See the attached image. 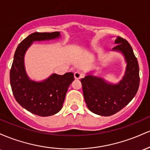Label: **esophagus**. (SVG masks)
<instances>
[{
	"label": "esophagus",
	"instance_id": "1",
	"mask_svg": "<svg viewBox=\"0 0 150 150\" xmlns=\"http://www.w3.org/2000/svg\"><path fill=\"white\" fill-rule=\"evenodd\" d=\"M82 77H83V74L80 73V72L77 71L74 73V77H75V80H79V79L82 78Z\"/></svg>",
	"mask_w": 150,
	"mask_h": 150
}]
</instances>
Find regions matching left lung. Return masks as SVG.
Wrapping results in <instances>:
<instances>
[{
    "label": "left lung",
    "mask_w": 150,
    "mask_h": 150,
    "mask_svg": "<svg viewBox=\"0 0 150 150\" xmlns=\"http://www.w3.org/2000/svg\"><path fill=\"white\" fill-rule=\"evenodd\" d=\"M115 44L117 45L112 51L122 53L126 63L122 80L117 84L110 83L90 73L81 79L86 104L92 113L99 116H109L120 111L133 99L140 85L138 62L131 46L119 37Z\"/></svg>",
    "instance_id": "8db88e82"
}]
</instances>
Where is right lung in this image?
I'll return each mask as SVG.
<instances>
[{
  "instance_id": "right-lung-1",
  "label": "right lung",
  "mask_w": 150,
  "mask_h": 150,
  "mask_svg": "<svg viewBox=\"0 0 150 150\" xmlns=\"http://www.w3.org/2000/svg\"><path fill=\"white\" fill-rule=\"evenodd\" d=\"M60 37L59 32H34L19 44L14 55L10 72L13 95L20 106L37 116H52L61 109L68 87L74 80V74L53 73L41 82L32 80L26 73L25 55L34 42L53 40Z\"/></svg>"
}]
</instances>
